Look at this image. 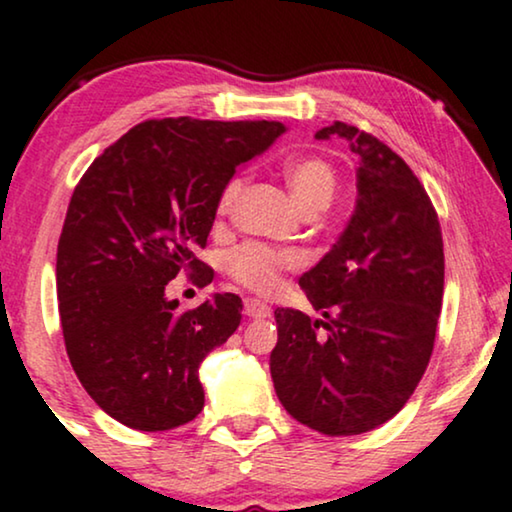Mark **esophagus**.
Returning <instances> with one entry per match:
<instances>
[{
	"label": "esophagus",
	"mask_w": 512,
	"mask_h": 512,
	"mask_svg": "<svg viewBox=\"0 0 512 512\" xmlns=\"http://www.w3.org/2000/svg\"><path fill=\"white\" fill-rule=\"evenodd\" d=\"M269 313H271V306L264 304L262 299H245V316L267 318Z\"/></svg>",
	"instance_id": "obj_1"
}]
</instances>
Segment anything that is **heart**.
<instances>
[{
    "label": "heart",
    "instance_id": "obj_1",
    "mask_svg": "<svg viewBox=\"0 0 512 512\" xmlns=\"http://www.w3.org/2000/svg\"><path fill=\"white\" fill-rule=\"evenodd\" d=\"M283 175L295 194L299 206L306 213H318L330 206L339 189V170L335 163L325 156L309 154L290 159L283 166ZM245 189V177L234 175L224 182L220 196H217V215L227 217L234 210L236 201L241 199ZM299 264V257L290 250H278L271 245L248 241L243 245H236L229 252L224 267L227 274L241 283L243 288L255 292H271L281 281L283 271L295 269Z\"/></svg>",
    "mask_w": 512,
    "mask_h": 512
}]
</instances>
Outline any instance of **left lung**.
I'll return each instance as SVG.
<instances>
[{"mask_svg":"<svg viewBox=\"0 0 512 512\" xmlns=\"http://www.w3.org/2000/svg\"><path fill=\"white\" fill-rule=\"evenodd\" d=\"M358 154V206L349 227L299 278L313 320L276 309L271 379L299 424L360 435L403 410L435 344L445 252L431 199L412 168L372 133L335 121L320 128Z\"/></svg>","mask_w":512,"mask_h":512,"instance_id":"obj_1","label":"left lung"}]
</instances>
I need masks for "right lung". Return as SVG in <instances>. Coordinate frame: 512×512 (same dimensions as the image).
Masks as SVG:
<instances>
[{
	"label": "right lung",
	"instance_id": "right-lung-1",
	"mask_svg": "<svg viewBox=\"0 0 512 512\" xmlns=\"http://www.w3.org/2000/svg\"><path fill=\"white\" fill-rule=\"evenodd\" d=\"M285 131L278 121L147 119L95 159L67 208L56 288L65 349L86 393L119 424L170 431L203 410L199 365L241 323V297L196 309L166 299L177 274L208 285L224 182Z\"/></svg>",
	"mask_w": 512,
	"mask_h": 512
}]
</instances>
